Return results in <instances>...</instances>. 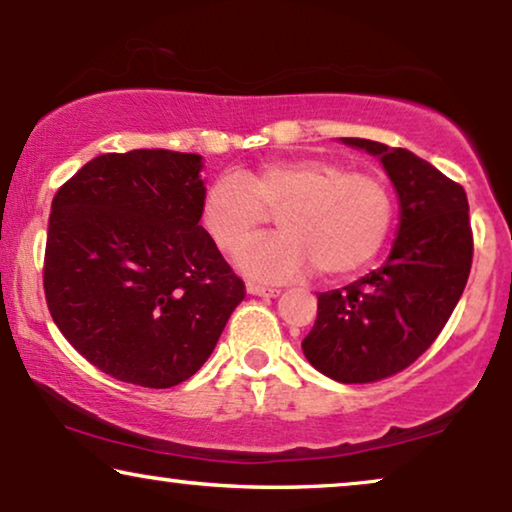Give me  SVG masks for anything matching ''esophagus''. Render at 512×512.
<instances>
[{
    "label": "esophagus",
    "mask_w": 512,
    "mask_h": 512,
    "mask_svg": "<svg viewBox=\"0 0 512 512\" xmlns=\"http://www.w3.org/2000/svg\"><path fill=\"white\" fill-rule=\"evenodd\" d=\"M247 293H249V296L275 298V296H279V289H272V286H261V284H254V282H249V284H247Z\"/></svg>",
    "instance_id": "obj_1"
}]
</instances>
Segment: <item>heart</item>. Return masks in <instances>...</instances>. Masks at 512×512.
<instances>
[{"label":"heart","mask_w":512,"mask_h":512,"mask_svg":"<svg viewBox=\"0 0 512 512\" xmlns=\"http://www.w3.org/2000/svg\"><path fill=\"white\" fill-rule=\"evenodd\" d=\"M278 214L279 236L237 254L263 282H286L314 268L342 277L370 263L387 240L391 195L373 174L349 172L328 158L270 160L254 172H226L207 186L200 221L221 251H237Z\"/></svg>","instance_id":"1"}]
</instances>
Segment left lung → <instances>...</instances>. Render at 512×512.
Here are the masks:
<instances>
[{
    "label": "left lung",
    "instance_id": "8db88e82",
    "mask_svg": "<svg viewBox=\"0 0 512 512\" xmlns=\"http://www.w3.org/2000/svg\"><path fill=\"white\" fill-rule=\"evenodd\" d=\"M342 144L380 160L398 195V230L380 268L317 296L303 354L335 382L401 373L438 338L466 289L473 235L464 188L408 149L359 137Z\"/></svg>",
    "mask_w": 512,
    "mask_h": 512
}]
</instances>
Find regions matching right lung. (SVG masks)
Returning <instances> with one entry per match:
<instances>
[{
	"instance_id": "obj_1",
	"label": "right lung",
	"mask_w": 512,
	"mask_h": 512,
	"mask_svg": "<svg viewBox=\"0 0 512 512\" xmlns=\"http://www.w3.org/2000/svg\"><path fill=\"white\" fill-rule=\"evenodd\" d=\"M202 167L198 153H104L53 198L48 310L83 359L121 382L188 380L244 298L200 226Z\"/></svg>"
}]
</instances>
